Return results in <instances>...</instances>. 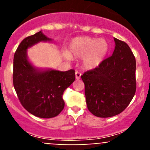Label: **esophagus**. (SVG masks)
Wrapping results in <instances>:
<instances>
[{"label": "esophagus", "mask_w": 150, "mask_h": 150, "mask_svg": "<svg viewBox=\"0 0 150 150\" xmlns=\"http://www.w3.org/2000/svg\"><path fill=\"white\" fill-rule=\"evenodd\" d=\"M81 72H78V71H76V72H75V78H76L77 80H79L80 78H81Z\"/></svg>", "instance_id": "esophagus-1"}]
</instances>
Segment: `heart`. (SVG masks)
Wrapping results in <instances>:
<instances>
[{"label":"heart","mask_w":150,"mask_h":150,"mask_svg":"<svg viewBox=\"0 0 150 150\" xmlns=\"http://www.w3.org/2000/svg\"><path fill=\"white\" fill-rule=\"evenodd\" d=\"M109 51L108 43L104 39L78 37L69 43L67 59L82 57L83 66L92 69L100 65Z\"/></svg>","instance_id":"1"}]
</instances>
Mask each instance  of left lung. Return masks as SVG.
<instances>
[{
  "label": "left lung",
  "instance_id": "8db88e82",
  "mask_svg": "<svg viewBox=\"0 0 150 150\" xmlns=\"http://www.w3.org/2000/svg\"><path fill=\"white\" fill-rule=\"evenodd\" d=\"M114 40L112 55L81 75L87 107L96 117H110L121 113L137 89L135 57L126 43Z\"/></svg>",
  "mask_w": 150,
  "mask_h": 150
}]
</instances>
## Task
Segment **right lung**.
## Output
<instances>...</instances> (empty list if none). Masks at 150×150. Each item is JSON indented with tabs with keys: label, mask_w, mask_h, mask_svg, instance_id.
<instances>
[{
	"label": "right lung",
	"mask_w": 150,
	"mask_h": 150,
	"mask_svg": "<svg viewBox=\"0 0 150 150\" xmlns=\"http://www.w3.org/2000/svg\"><path fill=\"white\" fill-rule=\"evenodd\" d=\"M41 31L25 38L13 57V84L19 102L35 116L51 118L64 107L62 95L75 80V70L65 72L36 69L29 62L27 49L40 41H50Z\"/></svg>",
	"instance_id": "add662e5"
}]
</instances>
